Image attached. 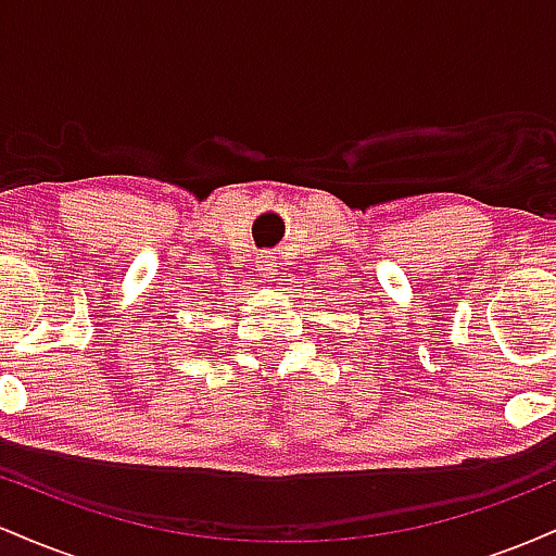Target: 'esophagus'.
<instances>
[{
  "label": "esophagus",
  "mask_w": 556,
  "mask_h": 556,
  "mask_svg": "<svg viewBox=\"0 0 556 556\" xmlns=\"http://www.w3.org/2000/svg\"><path fill=\"white\" fill-rule=\"evenodd\" d=\"M256 271L266 279V282H271L274 274H277V258H274L271 253H261L256 261Z\"/></svg>",
  "instance_id": "esophagus-1"
}]
</instances>
